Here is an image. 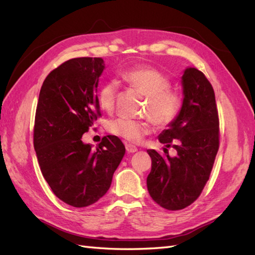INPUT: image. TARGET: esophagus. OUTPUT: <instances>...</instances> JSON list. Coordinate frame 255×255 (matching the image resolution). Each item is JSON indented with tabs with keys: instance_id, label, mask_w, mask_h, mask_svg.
I'll return each mask as SVG.
<instances>
[{
	"instance_id": "obj_1",
	"label": "esophagus",
	"mask_w": 255,
	"mask_h": 255,
	"mask_svg": "<svg viewBox=\"0 0 255 255\" xmlns=\"http://www.w3.org/2000/svg\"><path fill=\"white\" fill-rule=\"evenodd\" d=\"M125 145H126V150H127L128 153H134V152H137V151H138V149L130 143H126Z\"/></svg>"
}]
</instances>
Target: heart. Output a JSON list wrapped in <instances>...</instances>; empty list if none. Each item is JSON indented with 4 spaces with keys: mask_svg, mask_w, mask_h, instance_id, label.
<instances>
[{
    "mask_svg": "<svg viewBox=\"0 0 255 255\" xmlns=\"http://www.w3.org/2000/svg\"><path fill=\"white\" fill-rule=\"evenodd\" d=\"M125 81L147 96L143 114L160 127H165L174 122L181 110L182 101L176 92L171 91L170 80L163 73L151 67L140 66L123 73ZM117 84L107 81L99 92L100 105L105 111L113 110L115 105ZM107 130L114 136L128 142H138L150 132L149 119H130L119 117L107 123Z\"/></svg>",
    "mask_w": 255,
    "mask_h": 255,
    "instance_id": "obj_1",
    "label": "heart"
}]
</instances>
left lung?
I'll return each mask as SVG.
<instances>
[{"mask_svg": "<svg viewBox=\"0 0 255 255\" xmlns=\"http://www.w3.org/2000/svg\"><path fill=\"white\" fill-rule=\"evenodd\" d=\"M183 102L174 122L159 134L165 147L178 153L171 157L148 150L152 164L147 177L150 196L161 207L180 210L202 193L219 148V119L214 89L203 72L187 67L182 75Z\"/></svg>", "mask_w": 255, "mask_h": 255, "instance_id": "left-lung-1", "label": "left lung"}]
</instances>
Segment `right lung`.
<instances>
[{"mask_svg":"<svg viewBox=\"0 0 255 255\" xmlns=\"http://www.w3.org/2000/svg\"><path fill=\"white\" fill-rule=\"evenodd\" d=\"M102 58H74L45 79L38 99L34 148L53 194L73 207L96 203L111 187L125 155L116 136H106L96 149L82 141L100 114L99 80Z\"/></svg>","mask_w":255,"mask_h":255,"instance_id":"obj_1","label":"right lung"}]
</instances>
